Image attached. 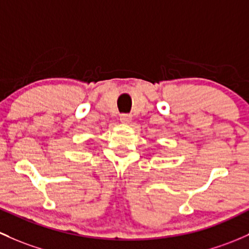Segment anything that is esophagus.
Here are the masks:
<instances>
[{
  "label": "esophagus",
  "mask_w": 249,
  "mask_h": 249,
  "mask_svg": "<svg viewBox=\"0 0 249 249\" xmlns=\"http://www.w3.org/2000/svg\"><path fill=\"white\" fill-rule=\"evenodd\" d=\"M131 114H122V116H120V122H122L123 124H129V123H131Z\"/></svg>",
  "instance_id": "obj_1"
}]
</instances>
